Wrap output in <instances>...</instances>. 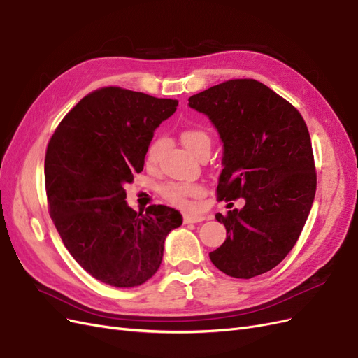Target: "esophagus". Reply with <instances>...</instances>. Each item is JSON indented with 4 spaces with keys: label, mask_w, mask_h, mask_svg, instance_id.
<instances>
[{
    "label": "esophagus",
    "mask_w": 358,
    "mask_h": 358,
    "mask_svg": "<svg viewBox=\"0 0 358 358\" xmlns=\"http://www.w3.org/2000/svg\"><path fill=\"white\" fill-rule=\"evenodd\" d=\"M206 220V216L201 215H194V213H183V222L185 224H196Z\"/></svg>",
    "instance_id": "esophagus-1"
}]
</instances>
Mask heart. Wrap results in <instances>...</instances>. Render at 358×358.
<instances>
[{
  "label": "heart",
  "mask_w": 358,
  "mask_h": 358,
  "mask_svg": "<svg viewBox=\"0 0 358 358\" xmlns=\"http://www.w3.org/2000/svg\"><path fill=\"white\" fill-rule=\"evenodd\" d=\"M180 140L183 146H185L188 150H191L194 155H196L201 148L210 146L209 134L206 133L203 128H199V127L183 128L180 131ZM161 146L162 143L159 138H155L149 143L146 149V157H145L148 167H155L158 164ZM203 192L204 191L200 185H197V183H189V182H171L162 187L161 189V194L164 196V199L171 204L179 206V208H188L191 204V200L200 199L203 196Z\"/></svg>",
  "instance_id": "1"
}]
</instances>
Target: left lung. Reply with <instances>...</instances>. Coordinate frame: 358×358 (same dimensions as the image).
Returning <instances> with one entry per match:
<instances>
[{"label": "left lung", "mask_w": 358, "mask_h": 358, "mask_svg": "<svg viewBox=\"0 0 358 358\" xmlns=\"http://www.w3.org/2000/svg\"><path fill=\"white\" fill-rule=\"evenodd\" d=\"M208 115L224 143L216 196L245 206L215 218L225 242L209 254L225 275L251 279L276 267L296 245L317 191L305 119L264 83L233 79L188 99Z\"/></svg>", "instance_id": "1"}]
</instances>
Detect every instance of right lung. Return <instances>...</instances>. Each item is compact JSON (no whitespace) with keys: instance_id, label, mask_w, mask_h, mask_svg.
<instances>
[{"instance_id":"right-lung-1","label":"right lung","mask_w":358,"mask_h":358,"mask_svg":"<svg viewBox=\"0 0 358 358\" xmlns=\"http://www.w3.org/2000/svg\"><path fill=\"white\" fill-rule=\"evenodd\" d=\"M176 107L178 100L106 86L83 96L49 140L50 218L71 257L107 285L145 284L161 264L167 234L182 225V215L162 204L137 213L124 189Z\"/></svg>"}]
</instances>
